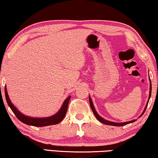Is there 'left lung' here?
<instances>
[{"mask_svg":"<svg viewBox=\"0 0 158 158\" xmlns=\"http://www.w3.org/2000/svg\"><path fill=\"white\" fill-rule=\"evenodd\" d=\"M151 92H152V84H151V81H150V97H149V99H148V104H147V105L145 108V110L143 111V114H141V116L143 115L144 113H145V110H146V108L147 106H148V102L149 100H150V96H151ZM89 103H90V106H91V109H92L93 113L94 114V116L96 117V118L98 119L99 122H101L103 124H108V125H112V126H124V125H126V124H127L129 123H132L133 122H135L136 120H132V121H130V122H127V123H113V122H110V121H108V120H106V119H104L102 118V117L99 116V115L97 114V112H96V110H95L94 109V106L93 105V103H92V99H91L90 97H89ZM140 116V117H141Z\"/></svg>","mask_w":158,"mask_h":158,"instance_id":"obj_1","label":"left lung"}]
</instances>
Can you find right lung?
I'll list each match as a JSON object with an SVG mask.
<instances>
[{
    "label": "right lung",
    "mask_w": 158,
    "mask_h": 158,
    "mask_svg": "<svg viewBox=\"0 0 158 158\" xmlns=\"http://www.w3.org/2000/svg\"><path fill=\"white\" fill-rule=\"evenodd\" d=\"M5 95H6V99L7 101V103L8 106H10V108L11 109L13 112L14 113L15 116L22 123L28 124V125H32L35 127H44V126H48V125H52V124H56L59 123L62 119L65 117L66 111L68 109V104L69 102L71 99V96L68 97L67 99L64 101L63 105H62L61 108L60 109L59 112H57L56 114L54 116L50 117H46V118H34V117H29L27 116H25L23 114H21L16 108L15 107V106H13V104L10 102L9 97H8L7 90H6V87L5 86Z\"/></svg>",
    "instance_id": "obj_1"
}]
</instances>
